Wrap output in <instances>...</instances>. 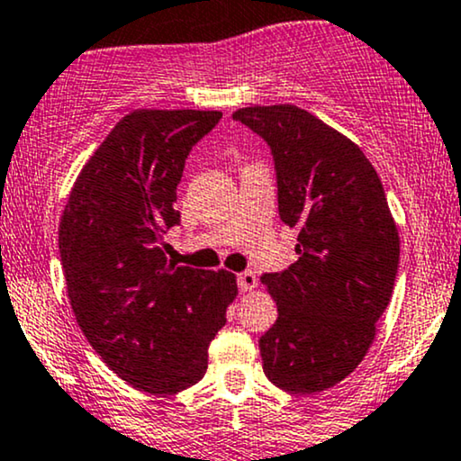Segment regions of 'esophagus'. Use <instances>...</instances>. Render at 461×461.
<instances>
[{"label":"esophagus","mask_w":461,"mask_h":461,"mask_svg":"<svg viewBox=\"0 0 461 461\" xmlns=\"http://www.w3.org/2000/svg\"><path fill=\"white\" fill-rule=\"evenodd\" d=\"M236 282H239V288H240L242 293L251 291V288L258 286V277H256L254 271H242V273H239V276H236Z\"/></svg>","instance_id":"34e87169"}]
</instances>
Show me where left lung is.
<instances>
[{
  "label": "left lung",
  "instance_id": "left-lung-1",
  "mask_svg": "<svg viewBox=\"0 0 461 461\" xmlns=\"http://www.w3.org/2000/svg\"><path fill=\"white\" fill-rule=\"evenodd\" d=\"M236 122L271 149L277 212L297 227V260L262 273L277 320L260 337L267 378L317 393L354 372L392 300L396 222L374 166L354 141L295 104L245 107Z\"/></svg>",
  "mask_w": 461,
  "mask_h": 461
}]
</instances>
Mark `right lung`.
Returning a JSON list of instances; mask_svg holds the SVG:
<instances>
[{"label":"right lung","instance_id":"add662e5","mask_svg":"<svg viewBox=\"0 0 461 461\" xmlns=\"http://www.w3.org/2000/svg\"><path fill=\"white\" fill-rule=\"evenodd\" d=\"M221 111L138 109L120 120L80 170L59 227L76 321L129 385L176 393L207 370L225 326L234 273L176 267L164 234L179 225L176 185L192 146Z\"/></svg>","mask_w":461,"mask_h":461}]
</instances>
